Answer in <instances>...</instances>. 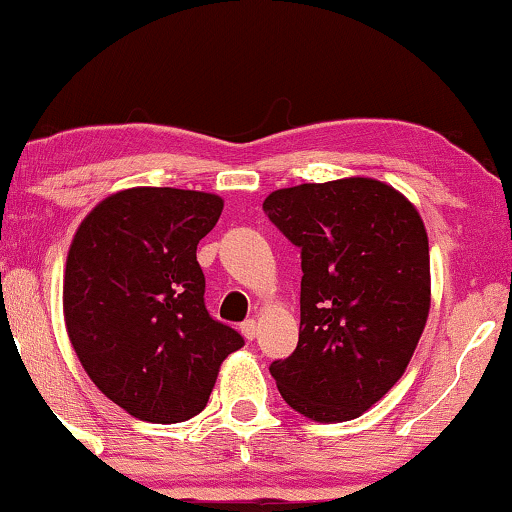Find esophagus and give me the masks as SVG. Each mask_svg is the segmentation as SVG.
<instances>
[{
    "label": "esophagus",
    "instance_id": "34e87169",
    "mask_svg": "<svg viewBox=\"0 0 512 512\" xmlns=\"http://www.w3.org/2000/svg\"><path fill=\"white\" fill-rule=\"evenodd\" d=\"M240 330H242V335H244V339H256V335H258V323L254 321V318H249V321H244L242 325H240Z\"/></svg>",
    "mask_w": 512,
    "mask_h": 512
}]
</instances>
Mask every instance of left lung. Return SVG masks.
Listing matches in <instances>:
<instances>
[{
	"label": "left lung",
	"mask_w": 512,
	"mask_h": 512,
	"mask_svg": "<svg viewBox=\"0 0 512 512\" xmlns=\"http://www.w3.org/2000/svg\"><path fill=\"white\" fill-rule=\"evenodd\" d=\"M263 210L300 247V339L270 374L286 404L342 422L402 379L429 314V242L409 198L372 177L277 189Z\"/></svg>",
	"instance_id": "obj_1"
}]
</instances>
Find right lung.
Here are the masks:
<instances>
[{"label":"right lung","mask_w":512,"mask_h":512,"mask_svg":"<svg viewBox=\"0 0 512 512\" xmlns=\"http://www.w3.org/2000/svg\"><path fill=\"white\" fill-rule=\"evenodd\" d=\"M224 210L214 194L133 187L103 198L66 256L64 321L80 365L133 418L184 422L205 409L240 332L205 309L196 247Z\"/></svg>","instance_id":"right-lung-1"}]
</instances>
